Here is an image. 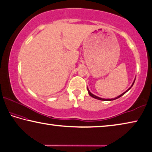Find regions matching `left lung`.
<instances>
[{
  "label": "left lung",
  "mask_w": 152,
  "mask_h": 152,
  "mask_svg": "<svg viewBox=\"0 0 152 152\" xmlns=\"http://www.w3.org/2000/svg\"><path fill=\"white\" fill-rule=\"evenodd\" d=\"M134 81H135V79L134 80V82L132 83V85H131V87L129 88V89H128V90H126L125 92H124L123 94H121L120 95V96H117V97H116V98H111V99H104V98H99V97H98V96H95V95H94L93 94H91V93L90 92V91L89 90V89H88V87H87V91H88V93H89V96H91L92 98H95V99H99V100H102V101H111V100H115V99H117V98H119L120 97H121L122 96H124V94H126V93L127 92V91H128L129 90H130V89H131V87H132L133 86V85H134Z\"/></svg>",
  "instance_id": "left-lung-1"
}]
</instances>
